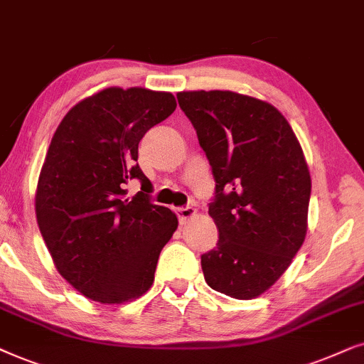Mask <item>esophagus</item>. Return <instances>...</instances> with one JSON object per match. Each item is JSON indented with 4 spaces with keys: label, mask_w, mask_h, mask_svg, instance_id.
I'll use <instances>...</instances> for the list:
<instances>
[{
    "label": "esophagus",
    "mask_w": 364,
    "mask_h": 364,
    "mask_svg": "<svg viewBox=\"0 0 364 364\" xmlns=\"http://www.w3.org/2000/svg\"><path fill=\"white\" fill-rule=\"evenodd\" d=\"M195 213H196V210L193 206H179V208H176V216H178V220H179V223H181V225H185V223L190 220V218L195 216Z\"/></svg>",
    "instance_id": "34e87169"
}]
</instances>
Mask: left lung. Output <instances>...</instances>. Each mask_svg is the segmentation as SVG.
I'll return each mask as SVG.
<instances>
[{"label": "left lung", "mask_w": 364, "mask_h": 364, "mask_svg": "<svg viewBox=\"0 0 364 364\" xmlns=\"http://www.w3.org/2000/svg\"><path fill=\"white\" fill-rule=\"evenodd\" d=\"M216 188L210 203L220 240L201 255L206 283L251 299L278 281L308 226L311 178L301 144L274 106L232 91H183Z\"/></svg>", "instance_id": "1"}]
</instances>
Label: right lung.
<instances>
[{"label":"right lung","mask_w":364,"mask_h":364,"mask_svg":"<svg viewBox=\"0 0 364 364\" xmlns=\"http://www.w3.org/2000/svg\"><path fill=\"white\" fill-rule=\"evenodd\" d=\"M176 109L171 93L106 88L68 111L53 134L36 190V220L56 269L86 298L119 304L151 288L178 228L151 203L138 144ZM132 178L142 191L125 196Z\"/></svg>","instance_id":"add662e5"}]
</instances>
